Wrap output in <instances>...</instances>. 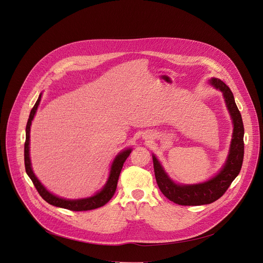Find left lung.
<instances>
[{
  "mask_svg": "<svg viewBox=\"0 0 263 263\" xmlns=\"http://www.w3.org/2000/svg\"><path fill=\"white\" fill-rule=\"evenodd\" d=\"M210 83L223 93L226 103L234 122V133L231 151L222 170L207 182L194 185H179L174 183L165 173L156 157H153L155 176L163 195L182 206H200L211 204L221 198L232 182L239 175L244 160V125L241 112L235 102L231 89L219 79L212 78Z\"/></svg>",
  "mask_w": 263,
  "mask_h": 263,
  "instance_id": "1",
  "label": "left lung"
}]
</instances>
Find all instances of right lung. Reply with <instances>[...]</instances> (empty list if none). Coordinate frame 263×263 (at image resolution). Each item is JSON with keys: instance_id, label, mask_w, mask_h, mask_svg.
Instances as JSON below:
<instances>
[{"instance_id": "right-lung-1", "label": "right lung", "mask_w": 263, "mask_h": 263, "mask_svg": "<svg viewBox=\"0 0 263 263\" xmlns=\"http://www.w3.org/2000/svg\"><path fill=\"white\" fill-rule=\"evenodd\" d=\"M40 101H41V95L39 96L35 104L33 105V107L30 110V115H29V118H28V121H27V124H26V129H25L26 134H25V142H24V166H25V171H26L27 175L29 176V178L31 179L34 187L36 189V191L40 194V196L47 203H49L50 205L56 206V207L68 209L70 211H88V210H93V209H97L99 207H102L115 195L116 190H117L118 180H119V177H120V173L122 171V168H123V165H124L125 161L127 160V158L131 154V149H126V151L122 152L119 156H117V158L115 159V161H114V163L111 165L110 174H109V177H108V180H107L105 186L102 189L101 192H99L95 196H93L91 198H88V199L72 200V201L55 197L54 195L50 194L41 184V182L34 176L33 172L31 170V167H30V160H29V130H30L31 121H32V119L34 117V114L36 111V108L39 106Z\"/></svg>"}]
</instances>
